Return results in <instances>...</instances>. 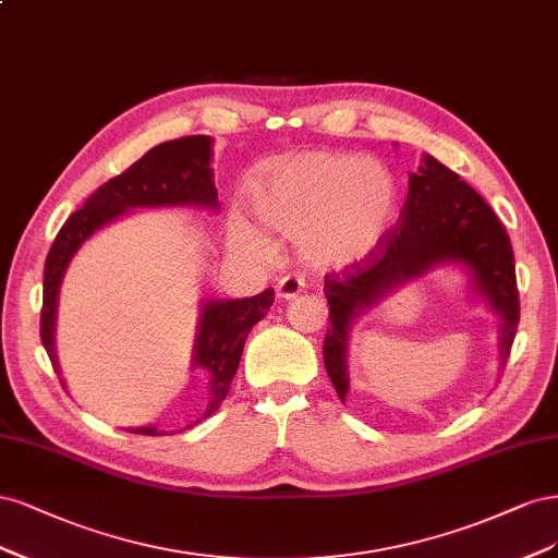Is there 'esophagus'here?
I'll use <instances>...</instances> for the list:
<instances>
[{"label": "esophagus", "instance_id": "1", "mask_svg": "<svg viewBox=\"0 0 558 558\" xmlns=\"http://www.w3.org/2000/svg\"><path fill=\"white\" fill-rule=\"evenodd\" d=\"M303 290H305V280L301 276H296V274H287V276H282L278 280V290L276 292H278V299L290 301V299L299 296Z\"/></svg>", "mask_w": 558, "mask_h": 558}]
</instances>
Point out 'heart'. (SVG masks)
<instances>
[{
  "label": "heart",
  "mask_w": 558,
  "mask_h": 558,
  "mask_svg": "<svg viewBox=\"0 0 558 558\" xmlns=\"http://www.w3.org/2000/svg\"><path fill=\"white\" fill-rule=\"evenodd\" d=\"M247 204L271 229L299 233L319 266L364 259L397 218L399 185L380 161L350 153H294L266 161L247 183ZM253 231L236 222V239Z\"/></svg>",
  "instance_id": "heart-1"
}]
</instances>
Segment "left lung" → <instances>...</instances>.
<instances>
[{
  "instance_id": "obj_1",
  "label": "left lung",
  "mask_w": 558,
  "mask_h": 558,
  "mask_svg": "<svg viewBox=\"0 0 558 558\" xmlns=\"http://www.w3.org/2000/svg\"><path fill=\"white\" fill-rule=\"evenodd\" d=\"M442 264H461L473 290L500 319V368L510 359L519 325V292L514 255L506 227L489 204L447 169L424 155L408 178V199L397 227L387 231L371 255L325 276L329 322L325 336V366L338 399L345 403L348 340L356 315L368 311L393 287L415 280Z\"/></svg>"
}]
</instances>
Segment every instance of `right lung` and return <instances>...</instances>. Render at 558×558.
<instances>
[{
  "label": "right lung",
  "mask_w": 558,
  "mask_h": 558,
  "mask_svg": "<svg viewBox=\"0 0 558 558\" xmlns=\"http://www.w3.org/2000/svg\"><path fill=\"white\" fill-rule=\"evenodd\" d=\"M210 136H183L159 143L134 165L104 183L58 231L50 245L44 271V308H41V343L50 356L52 368L60 375L56 356V313L58 294L66 266L76 250L93 233L132 208H159V206H199L218 210V190L213 183L210 169ZM274 290L268 287L262 294L250 299L206 301L202 305L199 327L192 366H199L210 375V401L204 417H210L227 399L233 375H236L247 333L259 319L266 317L274 305ZM202 417V420H204ZM141 436H165L157 426L128 428Z\"/></svg>",
  "instance_id": "1"
}]
</instances>
